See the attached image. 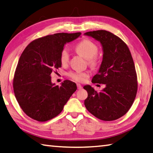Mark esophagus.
Here are the masks:
<instances>
[{"label": "esophagus", "mask_w": 153, "mask_h": 153, "mask_svg": "<svg viewBox=\"0 0 153 153\" xmlns=\"http://www.w3.org/2000/svg\"><path fill=\"white\" fill-rule=\"evenodd\" d=\"M76 86H77V88H78V89H81L82 87V86H81V85L80 84H79V83H77L76 84Z\"/></svg>", "instance_id": "34e87169"}]
</instances>
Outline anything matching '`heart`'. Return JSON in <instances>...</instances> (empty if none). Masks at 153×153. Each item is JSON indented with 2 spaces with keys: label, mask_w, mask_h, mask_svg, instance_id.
<instances>
[{
  "label": "heart",
  "mask_w": 153,
  "mask_h": 153,
  "mask_svg": "<svg viewBox=\"0 0 153 153\" xmlns=\"http://www.w3.org/2000/svg\"><path fill=\"white\" fill-rule=\"evenodd\" d=\"M75 51L76 53L88 60L89 65L95 66L97 63L96 56L98 53L97 46L87 39L82 40L76 45ZM60 60L62 65L68 62L69 53L67 48H64L60 54ZM68 76L77 82H83L88 76L87 72H70Z\"/></svg>",
  "instance_id": "obj_1"
}]
</instances>
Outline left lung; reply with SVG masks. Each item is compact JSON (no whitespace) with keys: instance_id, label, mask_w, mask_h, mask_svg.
Instances as JSON below:
<instances>
[{"instance_id":"8db88e82","label":"left lung","mask_w":153,"mask_h":153,"mask_svg":"<svg viewBox=\"0 0 153 153\" xmlns=\"http://www.w3.org/2000/svg\"><path fill=\"white\" fill-rule=\"evenodd\" d=\"M100 42L102 60L92 82L105 85L98 93L85 85L88 97L85 100L87 110L100 120L111 121L125 115L133 103L137 92V77L131 52L119 37L100 30L84 34Z\"/></svg>"}]
</instances>
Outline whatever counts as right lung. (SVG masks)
I'll return each mask as SVG.
<instances>
[{"label": "right lung", "instance_id": "obj_1", "mask_svg": "<svg viewBox=\"0 0 153 153\" xmlns=\"http://www.w3.org/2000/svg\"><path fill=\"white\" fill-rule=\"evenodd\" d=\"M81 33H56L34 40L22 52L13 80L16 99L26 114L40 122L56 117L76 90L66 80L59 86L51 82V73L61 67L60 54L65 45Z\"/></svg>", "mask_w": 153, "mask_h": 153}]
</instances>
